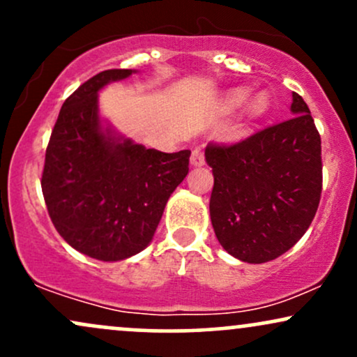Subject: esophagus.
<instances>
[{
  "mask_svg": "<svg viewBox=\"0 0 357 357\" xmlns=\"http://www.w3.org/2000/svg\"><path fill=\"white\" fill-rule=\"evenodd\" d=\"M191 165L192 166H203L204 165V153L202 147H195L191 153Z\"/></svg>",
  "mask_w": 357,
  "mask_h": 357,
  "instance_id": "esophagus-1",
  "label": "esophagus"
}]
</instances>
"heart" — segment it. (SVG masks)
<instances>
[{"label": "heart", "mask_w": 357, "mask_h": 357, "mask_svg": "<svg viewBox=\"0 0 357 357\" xmlns=\"http://www.w3.org/2000/svg\"><path fill=\"white\" fill-rule=\"evenodd\" d=\"M245 97H247V93H245L243 90H235V92H231L230 96L227 97V100H225V107L230 109V110L240 107V105L243 104ZM268 107H270L268 97L265 96V93H257V96H253L252 99L248 100L247 114H248V117L258 119V117H261L267 114Z\"/></svg>", "instance_id": "1"}]
</instances>
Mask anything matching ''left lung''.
Here are the masks:
<instances>
[{"label": "left lung", "mask_w": 357, "mask_h": 357, "mask_svg": "<svg viewBox=\"0 0 357 357\" xmlns=\"http://www.w3.org/2000/svg\"><path fill=\"white\" fill-rule=\"evenodd\" d=\"M294 117L231 146L208 144L210 216L220 245L247 264L290 250L312 223L322 191L321 136L298 93Z\"/></svg>", "instance_id": "obj_1"}]
</instances>
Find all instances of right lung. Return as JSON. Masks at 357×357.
Listing matches in <instances>:
<instances>
[{"label": "right lung", "mask_w": 357, "mask_h": 357, "mask_svg": "<svg viewBox=\"0 0 357 357\" xmlns=\"http://www.w3.org/2000/svg\"><path fill=\"white\" fill-rule=\"evenodd\" d=\"M134 72L112 68L82 84L61 105L45 154L52 223L77 252L102 261L126 260L151 243L190 171L191 151L146 149L102 122L99 90Z\"/></svg>", "instance_id": "obj_1"}]
</instances>
